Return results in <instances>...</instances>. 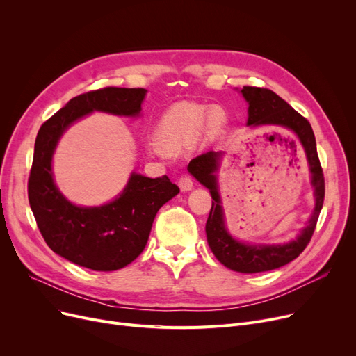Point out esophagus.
<instances>
[{
    "mask_svg": "<svg viewBox=\"0 0 356 356\" xmlns=\"http://www.w3.org/2000/svg\"><path fill=\"white\" fill-rule=\"evenodd\" d=\"M179 188L183 191V192H188V191H192L193 189V179L191 175H183L180 179H179Z\"/></svg>",
    "mask_w": 356,
    "mask_h": 356,
    "instance_id": "esophagus-1",
    "label": "esophagus"
}]
</instances>
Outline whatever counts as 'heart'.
<instances>
[{"label": "heart", "instance_id": "1", "mask_svg": "<svg viewBox=\"0 0 356 356\" xmlns=\"http://www.w3.org/2000/svg\"><path fill=\"white\" fill-rule=\"evenodd\" d=\"M227 121V112L220 106L209 108L197 102H180L165 111L159 120L154 129L156 144L165 153H179L200 133L208 138L219 136Z\"/></svg>", "mask_w": 356, "mask_h": 356}]
</instances>
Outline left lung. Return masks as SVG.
Wrapping results in <instances>:
<instances>
[{
    "label": "left lung",
    "mask_w": 356,
    "mask_h": 356,
    "mask_svg": "<svg viewBox=\"0 0 356 356\" xmlns=\"http://www.w3.org/2000/svg\"><path fill=\"white\" fill-rule=\"evenodd\" d=\"M242 95L250 104L248 106V125H278L291 129L300 138L312 172V184L314 188L316 208L303 229L302 235L286 245H247L235 241L225 229L220 199L216 189L215 172L218 170V161L220 153L208 152L197 156L189 163L191 173L211 191L212 208L207 222L208 244L225 267L239 273H261L270 271L289 264L290 261L300 255L316 229L323 200H325V176L317 156L316 140L310 122L293 109L284 99L267 88L244 86Z\"/></svg>",
    "instance_id": "left-lung-1"
}]
</instances>
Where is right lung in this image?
Segmentation results:
<instances>
[{"mask_svg":"<svg viewBox=\"0 0 356 356\" xmlns=\"http://www.w3.org/2000/svg\"><path fill=\"white\" fill-rule=\"evenodd\" d=\"M143 88L108 86L72 98L39 129L29 177V202L37 227L51 251L72 263L114 271L143 252L156 213L180 189L165 175L149 179L137 173L122 195L99 208H79L54 186L51 156L63 131L92 111L115 115H138Z\"/></svg>","mask_w":356,"mask_h":356,"instance_id":"add662e5","label":"right lung"}]
</instances>
